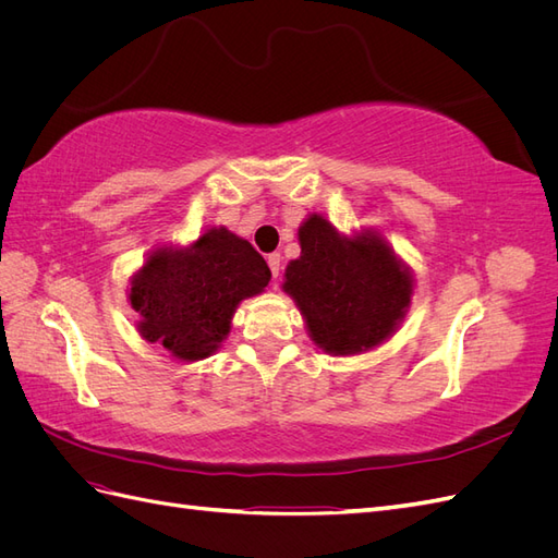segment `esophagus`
Instances as JSON below:
<instances>
[{"instance_id":"1","label":"esophagus","mask_w":558,"mask_h":558,"mask_svg":"<svg viewBox=\"0 0 558 558\" xmlns=\"http://www.w3.org/2000/svg\"><path fill=\"white\" fill-rule=\"evenodd\" d=\"M267 265H269V269H272V279L277 281L279 272H281V256H279V253H269Z\"/></svg>"}]
</instances>
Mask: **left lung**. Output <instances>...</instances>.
I'll return each instance as SVG.
<instances>
[{
	"label": "left lung",
	"mask_w": 558,
	"mask_h": 558,
	"mask_svg": "<svg viewBox=\"0 0 558 558\" xmlns=\"http://www.w3.org/2000/svg\"><path fill=\"white\" fill-rule=\"evenodd\" d=\"M300 258L283 272L307 332L330 356H356L384 344L410 310L414 277L373 228L342 234L310 214L298 228Z\"/></svg>",
	"instance_id": "obj_1"
}]
</instances>
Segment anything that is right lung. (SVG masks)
<instances>
[{"label":"right lung","instance_id":"1","mask_svg":"<svg viewBox=\"0 0 558 558\" xmlns=\"http://www.w3.org/2000/svg\"><path fill=\"white\" fill-rule=\"evenodd\" d=\"M269 267L228 228H207L189 246L160 244L130 277L137 330L172 359H209L230 332L240 302L265 291Z\"/></svg>","mask_w":558,"mask_h":558}]
</instances>
